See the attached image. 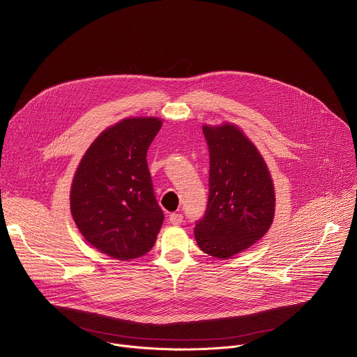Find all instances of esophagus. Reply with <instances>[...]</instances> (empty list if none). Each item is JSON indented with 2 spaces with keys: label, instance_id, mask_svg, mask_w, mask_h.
<instances>
[{
  "label": "esophagus",
  "instance_id": "34e87169",
  "mask_svg": "<svg viewBox=\"0 0 357 357\" xmlns=\"http://www.w3.org/2000/svg\"><path fill=\"white\" fill-rule=\"evenodd\" d=\"M183 221V215L181 213H172L169 214V222L174 225H179Z\"/></svg>",
  "mask_w": 357,
  "mask_h": 357
}]
</instances>
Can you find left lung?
Masks as SVG:
<instances>
[{
	"label": "left lung",
	"mask_w": 357,
	"mask_h": 357,
	"mask_svg": "<svg viewBox=\"0 0 357 357\" xmlns=\"http://www.w3.org/2000/svg\"><path fill=\"white\" fill-rule=\"evenodd\" d=\"M203 133L210 153L208 202L195 238L204 254L228 259L271 228L275 186L262 154L238 126L203 125Z\"/></svg>",
	"instance_id": "obj_1"
}]
</instances>
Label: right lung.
<instances>
[{
    "label": "right lung",
    "instance_id": "1",
    "mask_svg": "<svg viewBox=\"0 0 357 357\" xmlns=\"http://www.w3.org/2000/svg\"><path fill=\"white\" fill-rule=\"evenodd\" d=\"M158 117H126L105 129L75 171L70 208L85 241L119 261L146 255L164 221L147 165Z\"/></svg>",
    "mask_w": 357,
    "mask_h": 357
}]
</instances>
